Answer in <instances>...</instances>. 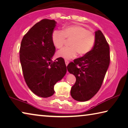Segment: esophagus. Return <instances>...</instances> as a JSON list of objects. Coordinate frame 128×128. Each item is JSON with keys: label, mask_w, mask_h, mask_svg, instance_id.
I'll use <instances>...</instances> for the list:
<instances>
[{"label": "esophagus", "mask_w": 128, "mask_h": 128, "mask_svg": "<svg viewBox=\"0 0 128 128\" xmlns=\"http://www.w3.org/2000/svg\"><path fill=\"white\" fill-rule=\"evenodd\" d=\"M65 62H66V66H67L68 64H69V62H68V60H65Z\"/></svg>", "instance_id": "esophagus-1"}]
</instances>
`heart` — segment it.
<instances>
[{
  "label": "heart",
  "mask_w": 128,
  "mask_h": 128,
  "mask_svg": "<svg viewBox=\"0 0 128 128\" xmlns=\"http://www.w3.org/2000/svg\"><path fill=\"white\" fill-rule=\"evenodd\" d=\"M66 40H70V46L58 50L56 55L69 60L74 58L77 53L80 56L89 53L94 46L95 36L93 32L78 24L66 26L62 31H54L52 34V43L58 49L66 44Z\"/></svg>",
  "instance_id": "b5f03b06"
}]
</instances>
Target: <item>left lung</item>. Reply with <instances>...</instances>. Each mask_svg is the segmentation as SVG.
Here are the masks:
<instances>
[{
  "mask_svg": "<svg viewBox=\"0 0 128 128\" xmlns=\"http://www.w3.org/2000/svg\"><path fill=\"white\" fill-rule=\"evenodd\" d=\"M109 50L105 36L98 30L95 32L92 50L68 65V72L76 78L70 90L71 96L75 100L88 101L98 92L110 64Z\"/></svg>",
  "mask_w": 128,
  "mask_h": 128,
  "instance_id": "left-lung-1",
  "label": "left lung"
}]
</instances>
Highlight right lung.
I'll use <instances>...</instances> for the list:
<instances>
[{
	"instance_id": "1",
	"label": "right lung",
	"mask_w": 128,
	"mask_h": 128,
	"mask_svg": "<svg viewBox=\"0 0 128 128\" xmlns=\"http://www.w3.org/2000/svg\"><path fill=\"white\" fill-rule=\"evenodd\" d=\"M56 22L42 19L35 24L22 38L19 56L24 80L32 92L42 97L54 94V86L66 72L62 58L54 62L56 48L52 34Z\"/></svg>"
}]
</instances>
